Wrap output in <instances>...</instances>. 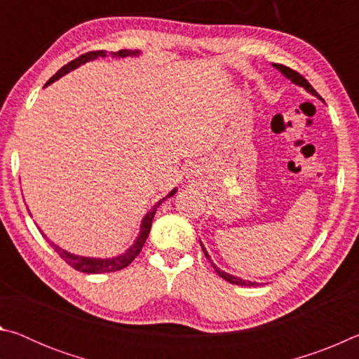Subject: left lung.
<instances>
[{"mask_svg": "<svg viewBox=\"0 0 359 359\" xmlns=\"http://www.w3.org/2000/svg\"><path fill=\"white\" fill-rule=\"evenodd\" d=\"M272 66H274L276 69H278L282 72V74L288 79V81H291L293 82L294 85H297V87H302L304 90H306V92H309L311 95H313V96H317V98H320V95L315 92L313 90V87L311 83H309L306 79H304L299 72H296V71H293V69H290V68H287V66H283V65H277V63H272ZM321 100V98H320ZM201 247H203V252H204V255H205V258H208L209 261H212L210 259V257H209V253H208V250H205V247L203 245V242H201ZM212 266H214V269H215V272L218 276H220L222 278H224V280L226 282H229V283H234V285H241V287H258V285H261V283H258V282H252V280H244V278H241V277H236V276H231V274H228V272H224V271H222L220 267H217L214 263H212Z\"/></svg>", "mask_w": 359, "mask_h": 359, "instance_id": "obj_1", "label": "left lung"}]
</instances>
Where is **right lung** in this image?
Instances as JSON below:
<instances>
[{
  "mask_svg": "<svg viewBox=\"0 0 359 359\" xmlns=\"http://www.w3.org/2000/svg\"><path fill=\"white\" fill-rule=\"evenodd\" d=\"M107 53L109 52H106V50H96V52L83 53V55H81V57L76 58V60H72V62H69L68 65H65L62 69H58L57 74L48 79V82L44 85V87H47V85H50V83H53L55 81H58L60 77H63L65 74H68V72L77 69L79 66H82V65H85L87 62H93V60L100 58V57L101 58L107 57ZM111 55L112 57H117V58L137 57V55H141V52H139V50H128V48H123V50H118V52H111ZM175 193H177V188H172V190L169 191L165 198L160 199V201H158L154 205V208H151L147 212V214L144 215L136 241L133 242V245H130V248H126L123 253L118 255V257H112V258H92V257H81V255H74V253H71V252H66V250H63L62 247H58L57 244H53L52 241H48L47 236L39 229V226H38V229L41 231V234L47 239V242H48V244H50V247L53 248V250H55L60 255V257H62L66 261V263L74 267L76 271L85 272V274H102V272H115V271H120V269H123V267H126L128 264H131V261L135 259L137 255H139V252L142 250L145 241H147V236L150 233L151 220H154V217H155L156 208L163 201H166L168 198L174 196ZM29 215H32V214H29Z\"/></svg>",
  "mask_w": 359,
  "mask_h": 359,
  "instance_id": "right-lung-1",
  "label": "right lung"
}]
</instances>
